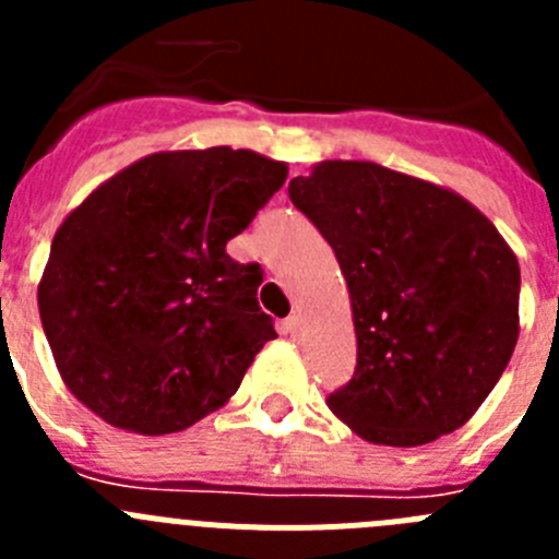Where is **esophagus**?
<instances>
[{
  "label": "esophagus",
  "mask_w": 559,
  "mask_h": 559,
  "mask_svg": "<svg viewBox=\"0 0 559 559\" xmlns=\"http://www.w3.org/2000/svg\"><path fill=\"white\" fill-rule=\"evenodd\" d=\"M283 333L285 335H299V333H302V316L290 313L288 319H285V322H283Z\"/></svg>",
  "instance_id": "1"
}]
</instances>
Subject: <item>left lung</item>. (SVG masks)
<instances>
[{
  "mask_svg": "<svg viewBox=\"0 0 559 559\" xmlns=\"http://www.w3.org/2000/svg\"><path fill=\"white\" fill-rule=\"evenodd\" d=\"M288 195L333 246L353 305L358 364L330 412L374 445L462 428L518 344L515 251L459 192L374 162H319Z\"/></svg>",
  "mask_w": 559,
  "mask_h": 559,
  "instance_id": "1",
  "label": "left lung"
}]
</instances>
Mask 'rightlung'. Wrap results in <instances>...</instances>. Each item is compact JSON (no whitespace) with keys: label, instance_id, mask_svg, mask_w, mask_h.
Masks as SVG:
<instances>
[{"label":"right lung","instance_id":"add662e5","mask_svg":"<svg viewBox=\"0 0 559 559\" xmlns=\"http://www.w3.org/2000/svg\"><path fill=\"white\" fill-rule=\"evenodd\" d=\"M288 179L254 151H162L58 226L38 313L67 389L122 431H185L237 392L265 341L260 265L226 243Z\"/></svg>","mask_w":559,"mask_h":559}]
</instances>
